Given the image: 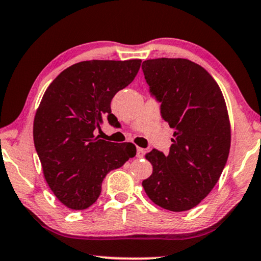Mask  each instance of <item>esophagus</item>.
I'll use <instances>...</instances> for the list:
<instances>
[{
	"mask_svg": "<svg viewBox=\"0 0 261 261\" xmlns=\"http://www.w3.org/2000/svg\"><path fill=\"white\" fill-rule=\"evenodd\" d=\"M145 152H146L145 149L138 148V146H137V157H138V159H142V157H144Z\"/></svg>",
	"mask_w": 261,
	"mask_h": 261,
	"instance_id": "obj_1",
	"label": "esophagus"
}]
</instances>
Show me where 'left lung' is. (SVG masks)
<instances>
[{
	"mask_svg": "<svg viewBox=\"0 0 261 261\" xmlns=\"http://www.w3.org/2000/svg\"><path fill=\"white\" fill-rule=\"evenodd\" d=\"M142 69L161 116L175 130L168 155L156 149L146 153L152 174L143 188L160 207L189 211L212 192L228 159L225 99L213 76L187 59H151Z\"/></svg>",
	"mask_w": 261,
	"mask_h": 261,
	"instance_id": "obj_1",
	"label": "left lung"
}]
</instances>
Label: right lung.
<instances>
[{"label":"right lung","instance_id":"1","mask_svg":"<svg viewBox=\"0 0 261 261\" xmlns=\"http://www.w3.org/2000/svg\"><path fill=\"white\" fill-rule=\"evenodd\" d=\"M141 60H90L72 65L48 86L35 113L33 137L50 190L66 207L82 211L100 195L113 169L136 155L132 143L94 136L117 118L111 100L137 75Z\"/></svg>","mask_w":261,"mask_h":261}]
</instances>
